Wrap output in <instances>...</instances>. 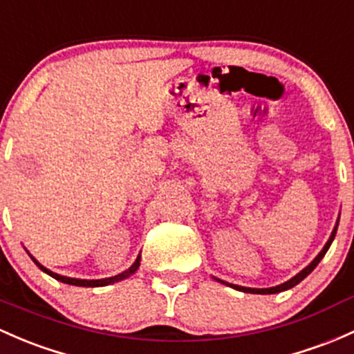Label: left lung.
I'll use <instances>...</instances> for the list:
<instances>
[{
  "mask_svg": "<svg viewBox=\"0 0 354 354\" xmlns=\"http://www.w3.org/2000/svg\"><path fill=\"white\" fill-rule=\"evenodd\" d=\"M337 224H339V221H337ZM337 224H336V227H334V230H333V234H330V237H329V241H327L326 243V245H324V249H322L321 252H319L317 254V258L314 259V261L310 263V265H308L307 268H304L302 271H300L299 274H295V277L292 278V280H288V281H285V283H281V285H278V286H271V288H245V286H239V285H230L232 286V288H236V290H239V292H248V293H261V295H266V293H278V292H283V290H288V288H292V286H295V285H299L300 281L304 280L305 277H307L308 273H312V271H314V268L319 265V263H321V259L324 258V254L327 252V249H329V245H330V243H333V239H334V236H336V230H337ZM225 285H229V283H225Z\"/></svg>",
  "mask_w": 354,
  "mask_h": 354,
  "instance_id": "8db88e82",
  "label": "left lung"
}]
</instances>
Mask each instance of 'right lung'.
<instances>
[{"label": "right lung", "mask_w": 354, "mask_h": 354, "mask_svg": "<svg viewBox=\"0 0 354 354\" xmlns=\"http://www.w3.org/2000/svg\"><path fill=\"white\" fill-rule=\"evenodd\" d=\"M32 259H33V263L40 268V270L46 271L47 274H50V277L55 278L57 281H62V283H68V285H76V286H105V285L115 283V281H120V280H124V278L130 277L132 273H136L137 268H139V265H140L139 263L140 256H137L136 263H133V265L130 266L127 271H124V273L115 274V277H111V278H105V280H77V278H68V277H61V274H57V273H52L50 270H47V268H44L39 261H35V258H32Z\"/></svg>", "instance_id": "obj_1"}]
</instances>
